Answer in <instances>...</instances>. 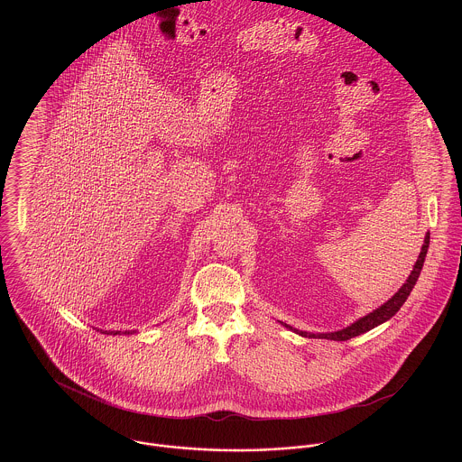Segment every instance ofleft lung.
<instances>
[{"label":"left lung","mask_w":462,"mask_h":462,"mask_svg":"<svg viewBox=\"0 0 462 462\" xmlns=\"http://www.w3.org/2000/svg\"><path fill=\"white\" fill-rule=\"evenodd\" d=\"M428 247H430V234H426V237H424V244H422V249H420L418 262L414 264V270H412V273L409 275L407 282L400 287V291L396 292L395 296H393L392 300H388L383 307L374 310L373 313H369V315H365L364 319L356 320L350 328L337 330V332H329V334H310V332H303V330L292 329L291 326H286V328L294 330V332H298V334H301V336H305V337H324V339H334V341H346V339H352L355 336H360V334H364V332H367V330L377 328L379 324L390 320V319L395 315L396 311L402 308V305L405 303V300L409 298L411 291L414 289L416 282H418L419 273H420V270H422V264H424V258H426Z\"/></svg>","instance_id":"1"}]
</instances>
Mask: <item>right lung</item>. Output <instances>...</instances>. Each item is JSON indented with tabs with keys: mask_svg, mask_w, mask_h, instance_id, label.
I'll list each match as a JSON object with an SVG mask.
<instances>
[{
	"mask_svg": "<svg viewBox=\"0 0 462 462\" xmlns=\"http://www.w3.org/2000/svg\"><path fill=\"white\" fill-rule=\"evenodd\" d=\"M119 332H121V330H110V332L106 330V334H119ZM133 332H134V330H133ZM125 334H132V332H130V330H125Z\"/></svg>",
	"mask_w": 462,
	"mask_h": 462,
	"instance_id": "1",
	"label": "right lung"
}]
</instances>
